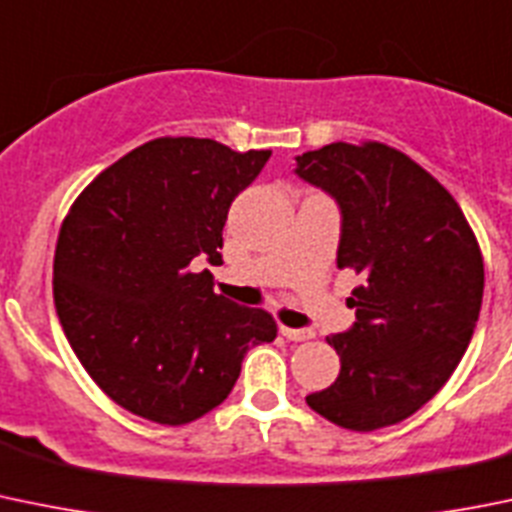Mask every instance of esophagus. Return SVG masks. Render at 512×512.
Here are the masks:
<instances>
[{"label":"esophagus","instance_id":"esophagus-1","mask_svg":"<svg viewBox=\"0 0 512 512\" xmlns=\"http://www.w3.org/2000/svg\"><path fill=\"white\" fill-rule=\"evenodd\" d=\"M280 333H283L288 341H310L315 336L310 328H288V326H280Z\"/></svg>","mask_w":512,"mask_h":512}]
</instances>
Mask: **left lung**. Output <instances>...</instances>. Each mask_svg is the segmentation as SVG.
<instances>
[{
  "label": "left lung",
  "mask_w": 512,
  "mask_h": 512,
  "mask_svg": "<svg viewBox=\"0 0 512 512\" xmlns=\"http://www.w3.org/2000/svg\"><path fill=\"white\" fill-rule=\"evenodd\" d=\"M295 161L341 207L338 267L364 278L348 298L356 323L326 338L341 374L305 401L374 432L422 409L465 356L485 288L480 245L450 191L386 143L338 141Z\"/></svg>",
  "instance_id": "obj_1"
}]
</instances>
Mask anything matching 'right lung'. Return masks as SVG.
Listing matches in <instances>:
<instances>
[{"mask_svg": "<svg viewBox=\"0 0 512 512\" xmlns=\"http://www.w3.org/2000/svg\"><path fill=\"white\" fill-rule=\"evenodd\" d=\"M270 151L164 136L100 171L70 207L52 265L60 326L90 379L136 417L189 424L219 407L252 346L278 336L262 308L214 293L234 197Z\"/></svg>", "mask_w": 512, "mask_h": 512, "instance_id": "1", "label": "right lung"}]
</instances>
